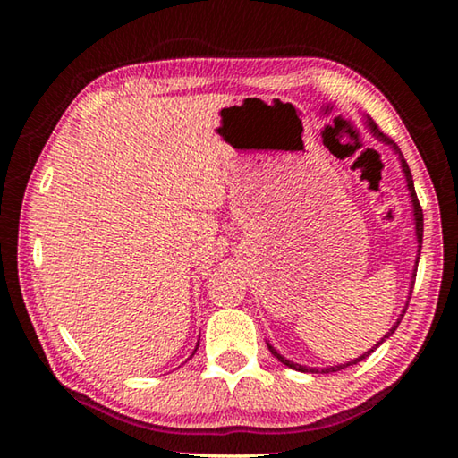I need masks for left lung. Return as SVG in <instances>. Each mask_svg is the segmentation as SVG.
<instances>
[{
    "label": "left lung",
    "instance_id": "1",
    "mask_svg": "<svg viewBox=\"0 0 458 458\" xmlns=\"http://www.w3.org/2000/svg\"><path fill=\"white\" fill-rule=\"evenodd\" d=\"M365 124H367V129L371 131V135L375 137V140H379L381 143H386V146H390L392 149H394V154L398 156V160H400V166H403V173H404V179H406V190H409V198H411V204H412V221H415V237H417V259H415V268H412V277H411V287H409V298H411V292H412V285H415V277H417V265H419V254H421V243H423V210H421V206H419V199H417V193H415V183H412V174H411V168H409V165H406V160H404V156H403V152H400L398 149V146L396 143H394L390 137H386L384 133H381V131L377 129V124H375L371 118L369 116H365ZM406 306H409V300H406V304H404V309H403V315H400L398 318H396V323L392 325V329L387 331V334L381 337V340L375 344L373 348H369L365 354H360L359 359H354V360H350V362H344V365H334V367H325V369H321V373H334V371H342V369H346V367H350V365H356V362H360L362 359H367L369 354L371 352H375V350H377V346H381V344H384L387 337H390L394 331H396V327L400 325V321H403V317H404V312H406ZM267 346H268V350H271V354L273 356H277V359L284 362L285 367H290V369H296V371H302V373H317L318 369H315V367H306V365H298V362H293V360H287L284 354H279L277 350H275L271 344L267 342Z\"/></svg>",
    "mask_w": 458,
    "mask_h": 458
}]
</instances>
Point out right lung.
<instances>
[{
  "label": "right lung",
  "mask_w": 458,
  "mask_h": 458,
  "mask_svg": "<svg viewBox=\"0 0 458 458\" xmlns=\"http://www.w3.org/2000/svg\"><path fill=\"white\" fill-rule=\"evenodd\" d=\"M198 346H199V342L196 344V350H198ZM196 350H193V352H191V356H193V354H196Z\"/></svg>",
  "instance_id": "add662e5"
}]
</instances>
